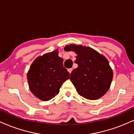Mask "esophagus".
I'll return each instance as SVG.
<instances>
[{"label":"esophagus","instance_id":"1","mask_svg":"<svg viewBox=\"0 0 134 134\" xmlns=\"http://www.w3.org/2000/svg\"><path fill=\"white\" fill-rule=\"evenodd\" d=\"M72 68H70V69H68V72H69V73H71V72H72Z\"/></svg>","mask_w":134,"mask_h":134}]
</instances>
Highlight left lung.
<instances>
[{"instance_id":"left-lung-1","label":"left lung","mask_w":134,"mask_h":134,"mask_svg":"<svg viewBox=\"0 0 134 134\" xmlns=\"http://www.w3.org/2000/svg\"><path fill=\"white\" fill-rule=\"evenodd\" d=\"M65 51L77 54L75 63L77 68L70 74V81L78 94L91 100L99 99L110 89L113 70L104 55L88 47L70 44Z\"/></svg>"}]
</instances>
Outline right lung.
Returning a JSON list of instances; mask_svg holds the SVG:
<instances>
[{
	"label": "right lung",
	"instance_id": "add662e5",
	"mask_svg": "<svg viewBox=\"0 0 134 134\" xmlns=\"http://www.w3.org/2000/svg\"><path fill=\"white\" fill-rule=\"evenodd\" d=\"M63 65L58 50L38 57L33 61L27 74L31 93L41 100L47 101L57 95L61 86L70 78Z\"/></svg>",
	"mask_w": 134,
	"mask_h": 134
}]
</instances>
